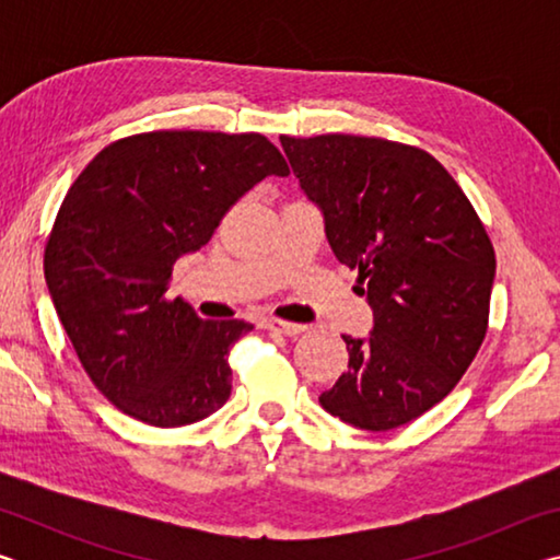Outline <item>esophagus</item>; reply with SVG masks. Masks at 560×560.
Segmentation results:
<instances>
[{
	"mask_svg": "<svg viewBox=\"0 0 560 560\" xmlns=\"http://www.w3.org/2000/svg\"><path fill=\"white\" fill-rule=\"evenodd\" d=\"M261 326L271 330V334H281V336H299L306 330V326H299V324H289V320H279V318H264Z\"/></svg>",
	"mask_w": 560,
	"mask_h": 560,
	"instance_id": "esophagus-1",
	"label": "esophagus"
}]
</instances>
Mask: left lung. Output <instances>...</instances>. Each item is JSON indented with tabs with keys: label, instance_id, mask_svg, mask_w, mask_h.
Listing matches in <instances>:
<instances>
[{
	"label": "left lung",
	"instance_id": "obj_1",
	"mask_svg": "<svg viewBox=\"0 0 560 560\" xmlns=\"http://www.w3.org/2000/svg\"><path fill=\"white\" fill-rule=\"evenodd\" d=\"M279 140L373 308L368 338L343 336L348 371L318 402L360 430L400 428L444 400L477 355L494 246L462 187L420 148L340 132Z\"/></svg>",
	"mask_w": 560,
	"mask_h": 560
}]
</instances>
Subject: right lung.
<instances>
[{"label": "right lung", "mask_w": 560, "mask_h": 560, "mask_svg": "<svg viewBox=\"0 0 560 560\" xmlns=\"http://www.w3.org/2000/svg\"><path fill=\"white\" fill-rule=\"evenodd\" d=\"M287 177L259 132L158 130L116 140L75 177L44 252L56 314L93 385L153 428L200 422L230 400L244 320H202L167 281L264 177Z\"/></svg>", "instance_id": "right-lung-1"}]
</instances>
